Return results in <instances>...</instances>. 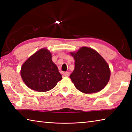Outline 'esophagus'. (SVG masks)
Masks as SVG:
<instances>
[{"instance_id":"34e87169","label":"esophagus","mask_w":132,"mask_h":132,"mask_svg":"<svg viewBox=\"0 0 132 132\" xmlns=\"http://www.w3.org/2000/svg\"><path fill=\"white\" fill-rule=\"evenodd\" d=\"M69 75H70L69 72H64V73H63V76L64 77H69Z\"/></svg>"}]
</instances>
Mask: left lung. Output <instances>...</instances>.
Returning <instances> with one entry per match:
<instances>
[{
    "mask_svg": "<svg viewBox=\"0 0 132 132\" xmlns=\"http://www.w3.org/2000/svg\"><path fill=\"white\" fill-rule=\"evenodd\" d=\"M70 54L74 58L75 67L70 78L77 89L92 94L104 89L109 81L110 70L100 54L91 48L82 47Z\"/></svg>",
    "mask_w": 132,
    "mask_h": 132,
    "instance_id": "obj_1",
    "label": "left lung"
}]
</instances>
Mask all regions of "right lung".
<instances>
[{"label":"right lung","instance_id":"1","mask_svg":"<svg viewBox=\"0 0 132 132\" xmlns=\"http://www.w3.org/2000/svg\"><path fill=\"white\" fill-rule=\"evenodd\" d=\"M51 53L41 48L23 64L20 75L30 89L39 92L49 91L62 79L56 64L52 61Z\"/></svg>","mask_w":132,"mask_h":132}]
</instances>
